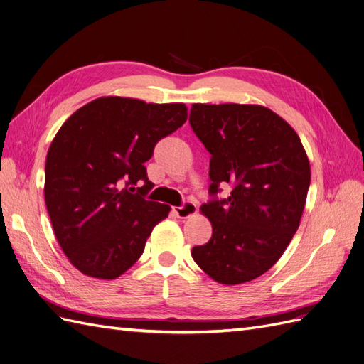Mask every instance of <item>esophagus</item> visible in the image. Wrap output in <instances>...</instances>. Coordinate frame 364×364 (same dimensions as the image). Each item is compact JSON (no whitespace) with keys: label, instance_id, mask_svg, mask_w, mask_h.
Segmentation results:
<instances>
[{"label":"esophagus","instance_id":"obj_1","mask_svg":"<svg viewBox=\"0 0 364 364\" xmlns=\"http://www.w3.org/2000/svg\"><path fill=\"white\" fill-rule=\"evenodd\" d=\"M173 213L180 219H187L196 213V205L192 201H187L181 207H173Z\"/></svg>","mask_w":364,"mask_h":364}]
</instances>
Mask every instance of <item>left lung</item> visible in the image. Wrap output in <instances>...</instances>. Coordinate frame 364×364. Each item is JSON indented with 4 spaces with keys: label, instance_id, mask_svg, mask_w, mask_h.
I'll list each match as a JSON object with an SVG mask.
<instances>
[{
    "label": "left lung",
    "instance_id": "8db88e82",
    "mask_svg": "<svg viewBox=\"0 0 364 364\" xmlns=\"http://www.w3.org/2000/svg\"><path fill=\"white\" fill-rule=\"evenodd\" d=\"M189 122L212 154L210 193L232 187L227 199L199 208L213 234L192 257L220 284L248 283L279 260L299 227L311 178L307 152L264 105L196 102Z\"/></svg>",
    "mask_w": 364,
    "mask_h": 364
}]
</instances>
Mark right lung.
<instances>
[{"instance_id": "add662e5", "label": "right lung", "mask_w": 364, "mask_h": 364, "mask_svg": "<svg viewBox=\"0 0 364 364\" xmlns=\"http://www.w3.org/2000/svg\"><path fill=\"white\" fill-rule=\"evenodd\" d=\"M186 121L183 102L101 97L57 132L46 154L45 204L58 245L81 274L114 279L142 255L171 212L144 198L152 187L144 163Z\"/></svg>"}]
</instances>
